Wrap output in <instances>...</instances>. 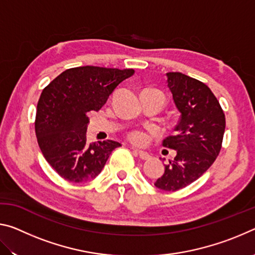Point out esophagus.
Wrapping results in <instances>:
<instances>
[{"label":"esophagus","mask_w":255,"mask_h":255,"mask_svg":"<svg viewBox=\"0 0 255 255\" xmlns=\"http://www.w3.org/2000/svg\"><path fill=\"white\" fill-rule=\"evenodd\" d=\"M136 153L141 159H149L150 158V155L147 152H144V150H138V152H136Z\"/></svg>","instance_id":"obj_1"}]
</instances>
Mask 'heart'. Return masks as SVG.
Returning <instances> with one entry per match:
<instances>
[{
  "label": "heart",
  "mask_w": 255,
  "mask_h": 255,
  "mask_svg": "<svg viewBox=\"0 0 255 255\" xmlns=\"http://www.w3.org/2000/svg\"><path fill=\"white\" fill-rule=\"evenodd\" d=\"M128 138L132 141L133 144H137V145H144L147 143L149 139L147 132H145L143 130H133L131 132H129Z\"/></svg>",
  "instance_id": "1"
}]
</instances>
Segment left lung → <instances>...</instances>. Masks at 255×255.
Segmentation results:
<instances>
[{"mask_svg":"<svg viewBox=\"0 0 255 255\" xmlns=\"http://www.w3.org/2000/svg\"><path fill=\"white\" fill-rule=\"evenodd\" d=\"M166 77L180 119L175 133L166 137L163 146L176 150V156L154 184L176 191L195 182L215 162L226 123L221 105L205 83L179 72L166 73Z\"/></svg>","mask_w":255,"mask_h":255,"instance_id":"obj_1","label":"left lung"}]
</instances>
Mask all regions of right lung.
<instances>
[{"label": "right lung", "mask_w": 255, "mask_h": 255, "mask_svg": "<svg viewBox=\"0 0 255 255\" xmlns=\"http://www.w3.org/2000/svg\"><path fill=\"white\" fill-rule=\"evenodd\" d=\"M135 71L80 66L68 68L42 90L34 130L46 161L70 182H86L100 174L120 143L86 140L89 115L99 111L119 83Z\"/></svg>", "instance_id": "right-lung-1"}]
</instances>
